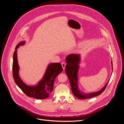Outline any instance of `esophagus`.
<instances>
[{
  "label": "esophagus",
  "mask_w": 124,
  "mask_h": 124,
  "mask_svg": "<svg viewBox=\"0 0 124 124\" xmlns=\"http://www.w3.org/2000/svg\"><path fill=\"white\" fill-rule=\"evenodd\" d=\"M62 67L63 70H65V66H66V63L65 62H62Z\"/></svg>",
  "instance_id": "34e87169"
}]
</instances>
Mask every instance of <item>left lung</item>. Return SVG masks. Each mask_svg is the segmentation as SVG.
<instances>
[{
	"label": "left lung",
	"instance_id": "left-lung-1",
	"mask_svg": "<svg viewBox=\"0 0 124 124\" xmlns=\"http://www.w3.org/2000/svg\"><path fill=\"white\" fill-rule=\"evenodd\" d=\"M81 60V54H69L66 58L67 65L65 67L66 73L68 77L73 94L77 98L80 99H85L92 98L100 95L106 88L110 79L106 84L100 91L96 92L86 93L81 91L78 87V72L80 68V63ZM112 70L113 71V63L111 61Z\"/></svg>",
	"mask_w": 124,
	"mask_h": 124
}]
</instances>
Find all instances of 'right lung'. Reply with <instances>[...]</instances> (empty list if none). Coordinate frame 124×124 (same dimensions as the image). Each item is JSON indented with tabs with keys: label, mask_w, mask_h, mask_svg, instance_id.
I'll return each instance as SVG.
<instances>
[{
	"label": "right lung",
	"mask_w": 124,
	"mask_h": 124,
	"mask_svg": "<svg viewBox=\"0 0 124 124\" xmlns=\"http://www.w3.org/2000/svg\"><path fill=\"white\" fill-rule=\"evenodd\" d=\"M25 41L18 43L16 47L13 56V76L15 82L25 94L29 97L37 99H44L48 98L53 89L55 78L63 70L60 62L50 63L47 66L42 78L34 85L25 84L19 75L20 67L17 56V50L21 46H24Z\"/></svg>",
	"instance_id": "add662e5"
}]
</instances>
